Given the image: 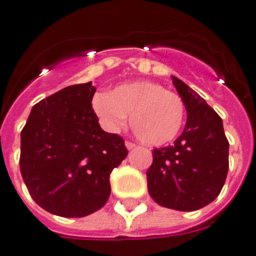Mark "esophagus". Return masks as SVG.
<instances>
[{"label": "esophagus", "mask_w": 256, "mask_h": 256, "mask_svg": "<svg viewBox=\"0 0 256 256\" xmlns=\"http://www.w3.org/2000/svg\"><path fill=\"white\" fill-rule=\"evenodd\" d=\"M124 146H126V148H128V150H132V148L136 147V144H135V143H132V142H128V140L124 143Z\"/></svg>", "instance_id": "obj_1"}]
</instances>
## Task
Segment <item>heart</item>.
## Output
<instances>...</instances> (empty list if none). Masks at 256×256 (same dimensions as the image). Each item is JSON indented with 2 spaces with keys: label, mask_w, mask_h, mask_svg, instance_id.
<instances>
[{
  "label": "heart",
  "mask_w": 256,
  "mask_h": 256,
  "mask_svg": "<svg viewBox=\"0 0 256 256\" xmlns=\"http://www.w3.org/2000/svg\"><path fill=\"white\" fill-rule=\"evenodd\" d=\"M92 108L112 132L124 126L130 117L134 134L151 146H161L180 134L184 121V104L174 92L154 82L124 83L92 98Z\"/></svg>",
  "instance_id": "obj_1"
}]
</instances>
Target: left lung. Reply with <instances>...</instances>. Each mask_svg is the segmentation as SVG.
Wrapping results in <instances>:
<instances>
[{"mask_svg": "<svg viewBox=\"0 0 256 256\" xmlns=\"http://www.w3.org/2000/svg\"><path fill=\"white\" fill-rule=\"evenodd\" d=\"M188 112L174 144L156 148L147 170L148 192L177 211L206 207L220 194L229 169V142L220 116L188 84L172 76Z\"/></svg>", "mask_w": 256, "mask_h": 256, "instance_id": "obj_1", "label": "left lung"}]
</instances>
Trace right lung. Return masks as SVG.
Segmentation results:
<instances>
[{
  "label": "right lung",
  "instance_id": "right-lung-1",
  "mask_svg": "<svg viewBox=\"0 0 256 256\" xmlns=\"http://www.w3.org/2000/svg\"><path fill=\"white\" fill-rule=\"evenodd\" d=\"M91 82L56 92L34 105L20 132V173L30 195L45 211L84 218L104 207L112 170L128 150L104 132L92 109Z\"/></svg>",
  "mask_w": 256,
  "mask_h": 256
}]
</instances>
